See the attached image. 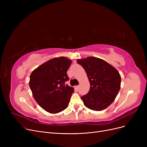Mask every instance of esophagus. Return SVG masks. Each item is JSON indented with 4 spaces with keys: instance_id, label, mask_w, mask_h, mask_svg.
Listing matches in <instances>:
<instances>
[{
    "instance_id": "obj_1",
    "label": "esophagus",
    "mask_w": 147,
    "mask_h": 147,
    "mask_svg": "<svg viewBox=\"0 0 147 147\" xmlns=\"http://www.w3.org/2000/svg\"><path fill=\"white\" fill-rule=\"evenodd\" d=\"M74 88L77 90H78L79 88V86H74Z\"/></svg>"
}]
</instances>
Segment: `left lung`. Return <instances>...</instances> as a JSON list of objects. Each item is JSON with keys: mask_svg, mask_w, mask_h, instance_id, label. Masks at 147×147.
<instances>
[{"mask_svg": "<svg viewBox=\"0 0 147 147\" xmlns=\"http://www.w3.org/2000/svg\"><path fill=\"white\" fill-rule=\"evenodd\" d=\"M77 63L85 70L90 83L88 93L81 96L84 105L94 111H102L116 98L121 85V76L116 68L101 58L89 57Z\"/></svg>", "mask_w": 147, "mask_h": 147, "instance_id": "left-lung-1", "label": "left lung"}]
</instances>
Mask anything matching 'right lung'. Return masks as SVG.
<instances>
[{
  "mask_svg": "<svg viewBox=\"0 0 147 147\" xmlns=\"http://www.w3.org/2000/svg\"><path fill=\"white\" fill-rule=\"evenodd\" d=\"M72 61L64 57L53 58L38 66L30 77L29 86L37 103L51 114H57L68 106L74 88L65 85Z\"/></svg>",
  "mask_w": 147,
  "mask_h": 147,
  "instance_id": "right-lung-1",
  "label": "right lung"
}]
</instances>
